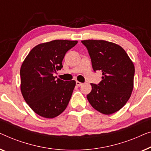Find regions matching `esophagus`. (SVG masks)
<instances>
[{
	"instance_id": "1",
	"label": "esophagus",
	"mask_w": 151,
	"mask_h": 151,
	"mask_svg": "<svg viewBox=\"0 0 151 151\" xmlns=\"http://www.w3.org/2000/svg\"><path fill=\"white\" fill-rule=\"evenodd\" d=\"M82 85H83L82 83H81V82H79V81H76V86L80 87L81 86H82Z\"/></svg>"
}]
</instances>
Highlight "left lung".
<instances>
[{"label":"left lung","instance_id":"8db88e82","mask_svg":"<svg viewBox=\"0 0 151 151\" xmlns=\"http://www.w3.org/2000/svg\"><path fill=\"white\" fill-rule=\"evenodd\" d=\"M90 55L93 70L102 72L99 84L91 83L87 95L93 108L106 115L118 111L130 98L133 89L134 65L118 44L105 40L81 41Z\"/></svg>","mask_w":151,"mask_h":151}]
</instances>
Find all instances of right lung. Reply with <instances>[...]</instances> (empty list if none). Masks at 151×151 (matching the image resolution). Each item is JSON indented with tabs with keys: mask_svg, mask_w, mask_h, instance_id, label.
I'll list each match as a JSON object with an SVG mask.
<instances>
[{
	"mask_svg": "<svg viewBox=\"0 0 151 151\" xmlns=\"http://www.w3.org/2000/svg\"><path fill=\"white\" fill-rule=\"evenodd\" d=\"M77 42L57 40L40 44L23 61L20 68L21 92L29 107L42 117H56L68 105L75 81L56 79L53 75L62 68L65 53Z\"/></svg>",
	"mask_w": 151,
	"mask_h": 151,
	"instance_id": "obj_1",
	"label": "right lung"
}]
</instances>
